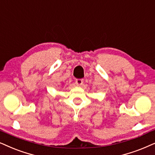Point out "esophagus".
Instances as JSON below:
<instances>
[{
	"instance_id": "34e87169",
	"label": "esophagus",
	"mask_w": 155,
	"mask_h": 155,
	"mask_svg": "<svg viewBox=\"0 0 155 155\" xmlns=\"http://www.w3.org/2000/svg\"><path fill=\"white\" fill-rule=\"evenodd\" d=\"M75 82L77 85H81L83 83V79H82V78H80V79H76Z\"/></svg>"
}]
</instances>
